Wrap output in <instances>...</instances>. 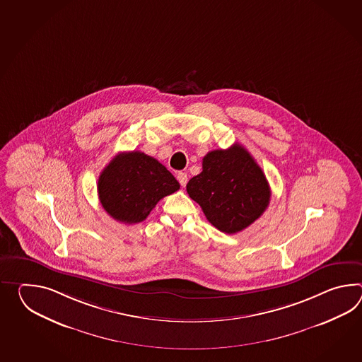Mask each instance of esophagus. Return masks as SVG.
<instances>
[{"instance_id": "1", "label": "esophagus", "mask_w": 362, "mask_h": 362, "mask_svg": "<svg viewBox=\"0 0 362 362\" xmlns=\"http://www.w3.org/2000/svg\"><path fill=\"white\" fill-rule=\"evenodd\" d=\"M177 177V182L180 183V185H182V187H185L187 182H188V177H187V174H185V173H179Z\"/></svg>"}]
</instances>
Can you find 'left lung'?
I'll use <instances>...</instances> for the list:
<instances>
[{
  "instance_id": "1",
  "label": "left lung",
  "mask_w": 362,
  "mask_h": 362,
  "mask_svg": "<svg viewBox=\"0 0 362 362\" xmlns=\"http://www.w3.org/2000/svg\"><path fill=\"white\" fill-rule=\"evenodd\" d=\"M187 192L210 223L225 233H240L252 225L272 196L264 171L240 144L208 153Z\"/></svg>"
}]
</instances>
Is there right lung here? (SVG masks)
<instances>
[{"mask_svg":"<svg viewBox=\"0 0 362 362\" xmlns=\"http://www.w3.org/2000/svg\"><path fill=\"white\" fill-rule=\"evenodd\" d=\"M179 188L177 179L162 163L137 151L115 156L97 185L106 213L129 225L143 222L158 201Z\"/></svg>","mask_w":362,"mask_h":362,"instance_id":"right-lung-1","label":"right lung"}]
</instances>
